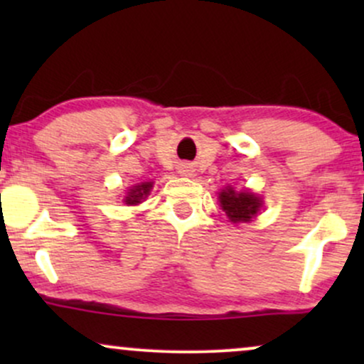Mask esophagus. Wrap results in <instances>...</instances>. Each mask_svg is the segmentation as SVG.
I'll list each match as a JSON object with an SVG mask.
<instances>
[{"instance_id":"1","label":"esophagus","mask_w":364,"mask_h":364,"mask_svg":"<svg viewBox=\"0 0 364 364\" xmlns=\"http://www.w3.org/2000/svg\"><path fill=\"white\" fill-rule=\"evenodd\" d=\"M191 173V168L190 166H186V164H183L181 168H179V174H183V176H188V174Z\"/></svg>"}]
</instances>
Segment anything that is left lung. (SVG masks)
<instances>
[{
  "label": "left lung",
  "mask_w": 364,
  "mask_h": 364,
  "mask_svg": "<svg viewBox=\"0 0 364 364\" xmlns=\"http://www.w3.org/2000/svg\"><path fill=\"white\" fill-rule=\"evenodd\" d=\"M220 207L228 214L232 223H248L252 217L258 214L262 207V200L250 191H237L232 188H225L219 195Z\"/></svg>",
  "instance_id": "obj_1"
}]
</instances>
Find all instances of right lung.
<instances>
[{
  "label": "right lung",
  "instance_id": "1",
  "mask_svg": "<svg viewBox=\"0 0 364 364\" xmlns=\"http://www.w3.org/2000/svg\"><path fill=\"white\" fill-rule=\"evenodd\" d=\"M150 188H152V183H141V185L132 188L128 191V196L124 198L127 205H136V203H140L149 195Z\"/></svg>",
  "mask_w": 364,
  "mask_h": 364
}]
</instances>
